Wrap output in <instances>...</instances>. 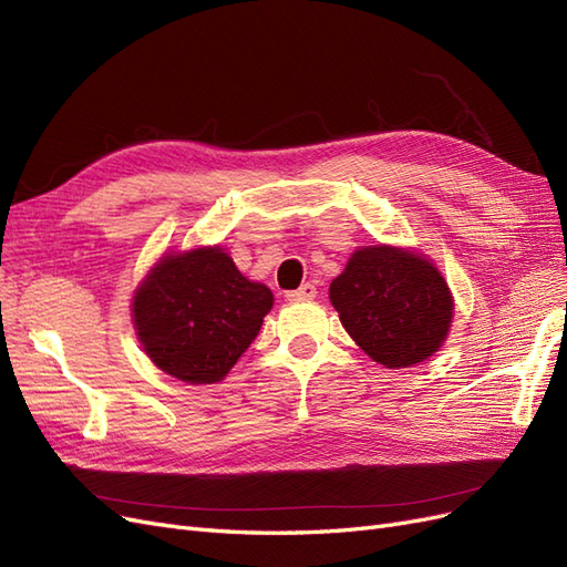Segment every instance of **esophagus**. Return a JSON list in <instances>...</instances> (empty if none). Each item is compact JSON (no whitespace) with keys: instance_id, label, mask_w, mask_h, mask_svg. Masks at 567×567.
I'll use <instances>...</instances> for the list:
<instances>
[{"instance_id":"obj_1","label":"esophagus","mask_w":567,"mask_h":567,"mask_svg":"<svg viewBox=\"0 0 567 567\" xmlns=\"http://www.w3.org/2000/svg\"><path fill=\"white\" fill-rule=\"evenodd\" d=\"M290 302H298V300H315L317 298V286L315 284H302L298 290H290L286 296Z\"/></svg>"}]
</instances>
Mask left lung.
Listing matches in <instances>:
<instances>
[{
  "mask_svg": "<svg viewBox=\"0 0 567 567\" xmlns=\"http://www.w3.org/2000/svg\"><path fill=\"white\" fill-rule=\"evenodd\" d=\"M350 338L373 362L406 369L450 336L454 296L425 255L400 246L357 248L329 288Z\"/></svg>",
  "mask_w": 567,
  "mask_h": 567,
  "instance_id": "obj_1",
  "label": "left lung"
}]
</instances>
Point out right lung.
<instances>
[{"label": "right lung", "mask_w": 567, "mask_h": 567, "mask_svg": "<svg viewBox=\"0 0 567 567\" xmlns=\"http://www.w3.org/2000/svg\"><path fill=\"white\" fill-rule=\"evenodd\" d=\"M274 296L246 279L221 246L165 252L132 298V321L144 352L173 379L219 383L238 362Z\"/></svg>", "instance_id": "1"}]
</instances>
